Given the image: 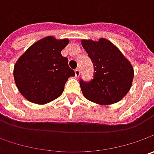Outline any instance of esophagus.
<instances>
[{"instance_id":"obj_1","label":"esophagus","mask_w":154,"mask_h":154,"mask_svg":"<svg viewBox=\"0 0 154 154\" xmlns=\"http://www.w3.org/2000/svg\"><path fill=\"white\" fill-rule=\"evenodd\" d=\"M74 73H75V76H76V77H79L80 75V70L79 68H76V69L74 70Z\"/></svg>"}]
</instances>
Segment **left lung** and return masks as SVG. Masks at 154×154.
Here are the masks:
<instances>
[{
  "label": "left lung",
  "mask_w": 154,
  "mask_h": 154,
  "mask_svg": "<svg viewBox=\"0 0 154 154\" xmlns=\"http://www.w3.org/2000/svg\"><path fill=\"white\" fill-rule=\"evenodd\" d=\"M81 45L92 60L94 68L92 80H80L84 96L99 104L120 101L132 85L134 68L130 62L106 39L100 38L98 42L82 40Z\"/></svg>",
  "instance_id": "8db88e82"
}]
</instances>
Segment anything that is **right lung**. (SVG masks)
<instances>
[{
	"label": "right lung",
	"instance_id": "obj_1",
	"mask_svg": "<svg viewBox=\"0 0 154 154\" xmlns=\"http://www.w3.org/2000/svg\"><path fill=\"white\" fill-rule=\"evenodd\" d=\"M68 39L46 37L32 45L17 61L14 76L20 93L35 103H46L57 98L74 71L68 59L62 56Z\"/></svg>",
	"mask_w": 154,
	"mask_h": 154
}]
</instances>
